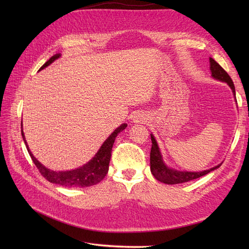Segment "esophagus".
Wrapping results in <instances>:
<instances>
[{
	"label": "esophagus",
	"instance_id": "34e87169",
	"mask_svg": "<svg viewBox=\"0 0 249 249\" xmlns=\"http://www.w3.org/2000/svg\"><path fill=\"white\" fill-rule=\"evenodd\" d=\"M134 122L144 123L145 122V116H143V114H136L134 116Z\"/></svg>",
	"mask_w": 249,
	"mask_h": 249
}]
</instances>
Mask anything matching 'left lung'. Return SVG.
Segmentation results:
<instances>
[{"instance_id":"obj_1","label":"left lung","mask_w":249,"mask_h":249,"mask_svg":"<svg viewBox=\"0 0 249 249\" xmlns=\"http://www.w3.org/2000/svg\"><path fill=\"white\" fill-rule=\"evenodd\" d=\"M210 65H211L210 70L212 71V77H214L215 79L219 81L228 83L230 87L231 88L233 94L236 95L235 86H233V82L231 78L229 76V73L225 71L213 58H210ZM150 138H152V149H150V155H149L150 156V171H152L153 176L158 180H160V182L164 184L175 185V184L189 182V180L203 177L205 175H207V173L213 171L214 169L220 166V165H217V166L211 168L209 170L200 171V172L179 171V170L168 168L166 165L163 163L159 147H158V144L153 135H150Z\"/></svg>"}]
</instances>
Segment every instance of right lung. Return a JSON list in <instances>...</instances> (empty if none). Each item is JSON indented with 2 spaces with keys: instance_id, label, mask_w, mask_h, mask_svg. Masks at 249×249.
I'll return each instance as SVG.
<instances>
[{
  "instance_id": "1",
  "label": "right lung",
  "mask_w": 249,
  "mask_h": 249,
  "mask_svg": "<svg viewBox=\"0 0 249 249\" xmlns=\"http://www.w3.org/2000/svg\"><path fill=\"white\" fill-rule=\"evenodd\" d=\"M59 57L60 54H56L51 57L48 61L40 67L39 71L50 65L52 62H54ZM126 125V124H122L110 135V137L104 142V144L101 146L96 155L92 158V160H90L87 164L83 165L80 168L70 171H54L44 167L41 163H39L35 159V157L32 155V153L30 152L22 130L21 136L25 141L29 155L31 157L32 161L34 162L35 166L39 170L41 176L46 179H48L50 183H54L64 187H89L100 183L101 180H103L104 178L106 177L109 170V163L111 159L113 143H114L117 135L122 131H124Z\"/></svg>"
}]
</instances>
